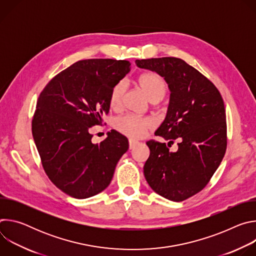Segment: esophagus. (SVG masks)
<instances>
[{"label":"esophagus","instance_id":"obj_1","mask_svg":"<svg viewBox=\"0 0 256 256\" xmlns=\"http://www.w3.org/2000/svg\"><path fill=\"white\" fill-rule=\"evenodd\" d=\"M128 144H130V149L132 150V149H134L136 146V144H138V140H128Z\"/></svg>","mask_w":256,"mask_h":256}]
</instances>
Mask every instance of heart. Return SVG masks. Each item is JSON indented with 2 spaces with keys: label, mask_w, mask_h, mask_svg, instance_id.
I'll list each match as a JSON object with an SVG mask.
<instances>
[{
  "label": "heart",
  "mask_w": 256,
  "mask_h": 256,
  "mask_svg": "<svg viewBox=\"0 0 256 256\" xmlns=\"http://www.w3.org/2000/svg\"><path fill=\"white\" fill-rule=\"evenodd\" d=\"M138 83L152 102L160 101L166 93V84L164 80L155 72L142 74L138 79ZM126 91V82L124 80L118 81L114 86L110 95H109V104L112 107L118 108L120 106ZM154 120L150 118H140L130 114L118 116L114 120V126L120 132L134 138L144 136L149 130L154 128Z\"/></svg>",
  "instance_id": "heart-1"
}]
</instances>
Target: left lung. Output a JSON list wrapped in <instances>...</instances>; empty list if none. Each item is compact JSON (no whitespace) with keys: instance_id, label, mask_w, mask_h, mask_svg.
Returning a JSON list of instances; mask_svg holds the SVG:
<instances>
[{"instance_id":"obj_1","label":"left lung","mask_w":256,"mask_h":256,"mask_svg":"<svg viewBox=\"0 0 256 256\" xmlns=\"http://www.w3.org/2000/svg\"><path fill=\"white\" fill-rule=\"evenodd\" d=\"M136 64L157 72L170 91L165 120L155 132L168 144L147 142L150 156L144 166V178L159 196L182 202L208 184L224 158L223 98L208 79L181 58L136 60ZM174 139L178 140V149L172 152L168 148Z\"/></svg>"}]
</instances>
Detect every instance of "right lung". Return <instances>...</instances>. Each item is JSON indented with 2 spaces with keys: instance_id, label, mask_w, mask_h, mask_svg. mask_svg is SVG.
Masks as SVG:
<instances>
[{
  "instance_id": "add662e5",
  "label": "right lung",
  "mask_w": 256,
  "mask_h": 256,
  "mask_svg": "<svg viewBox=\"0 0 256 256\" xmlns=\"http://www.w3.org/2000/svg\"><path fill=\"white\" fill-rule=\"evenodd\" d=\"M128 60H83L72 64L44 87L32 120V136L44 169L52 184L75 198L103 192L128 138L112 130L99 144L89 130L109 112L114 86L130 70Z\"/></svg>"
}]
</instances>
